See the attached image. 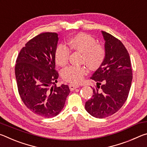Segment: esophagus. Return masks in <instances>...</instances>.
I'll return each instance as SVG.
<instances>
[{
  "label": "esophagus",
  "instance_id": "34e87169",
  "mask_svg": "<svg viewBox=\"0 0 147 147\" xmlns=\"http://www.w3.org/2000/svg\"><path fill=\"white\" fill-rule=\"evenodd\" d=\"M69 89H70L71 91H73L76 88H79L80 85H78V84H69Z\"/></svg>",
  "mask_w": 147,
  "mask_h": 147
}]
</instances>
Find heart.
Listing matches in <instances>:
<instances>
[{"label":"heart","mask_w":147,"mask_h":147,"mask_svg":"<svg viewBox=\"0 0 147 147\" xmlns=\"http://www.w3.org/2000/svg\"><path fill=\"white\" fill-rule=\"evenodd\" d=\"M68 45L71 51L82 54V63H85L91 70L100 67L106 57V49L102 45L96 43L91 35L79 33L69 39ZM70 50L65 45L60 44L56 47L55 61L59 66L67 64L70 57ZM88 73L85 67L69 66L61 71V76L65 81L77 84L82 80Z\"/></svg>","instance_id":"obj_1"}]
</instances>
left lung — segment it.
<instances>
[{
  "label": "left lung",
  "instance_id": "8db88e82",
  "mask_svg": "<svg viewBox=\"0 0 147 147\" xmlns=\"http://www.w3.org/2000/svg\"><path fill=\"white\" fill-rule=\"evenodd\" d=\"M105 40L106 57L91 77L96 82L93 96L86 102V111L96 118H105L119 111L127 100L132 71L130 55L123 43L102 31Z\"/></svg>",
  "mask_w": 147,
  "mask_h": 147
}]
</instances>
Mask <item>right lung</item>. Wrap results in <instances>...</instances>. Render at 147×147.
Here are the masks:
<instances>
[{
    "label": "right lung",
    "instance_id": "right-lung-1",
    "mask_svg": "<svg viewBox=\"0 0 147 147\" xmlns=\"http://www.w3.org/2000/svg\"><path fill=\"white\" fill-rule=\"evenodd\" d=\"M58 41L55 32L34 37L20 51L15 67L17 88L24 105L45 118L59 113L70 93L67 85L55 84L59 76L54 57Z\"/></svg>",
    "mask_w": 147,
    "mask_h": 147
}]
</instances>
